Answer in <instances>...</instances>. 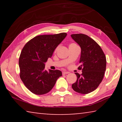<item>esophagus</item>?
<instances>
[{
	"instance_id": "obj_1",
	"label": "esophagus",
	"mask_w": 122,
	"mask_h": 122,
	"mask_svg": "<svg viewBox=\"0 0 122 122\" xmlns=\"http://www.w3.org/2000/svg\"><path fill=\"white\" fill-rule=\"evenodd\" d=\"M69 73L68 71H62V74L63 75H65V74H69Z\"/></svg>"
}]
</instances>
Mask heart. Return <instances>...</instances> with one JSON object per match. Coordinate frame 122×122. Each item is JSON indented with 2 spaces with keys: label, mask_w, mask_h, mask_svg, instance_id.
<instances>
[{
  "label": "heart",
  "mask_w": 122,
  "mask_h": 122,
  "mask_svg": "<svg viewBox=\"0 0 122 122\" xmlns=\"http://www.w3.org/2000/svg\"><path fill=\"white\" fill-rule=\"evenodd\" d=\"M73 45H75V44H71V45H69V46H73ZM57 49V47L56 48V49H55V51H56Z\"/></svg>",
  "instance_id": "b5f03b06"
}]
</instances>
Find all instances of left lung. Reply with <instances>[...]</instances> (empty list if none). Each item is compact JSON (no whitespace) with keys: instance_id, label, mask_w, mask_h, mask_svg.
Instances as JSON below:
<instances>
[{"instance_id":"obj_1","label":"left lung","mask_w":122,"mask_h":122,"mask_svg":"<svg viewBox=\"0 0 122 122\" xmlns=\"http://www.w3.org/2000/svg\"><path fill=\"white\" fill-rule=\"evenodd\" d=\"M71 38L81 47L79 62L82 68L81 75L75 73L77 80L71 85L75 92L82 94L92 92L102 82L106 70V57L96 41L86 35L75 34Z\"/></svg>"}]
</instances>
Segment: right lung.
I'll use <instances>...</instances> for the list:
<instances>
[{
  "instance_id": "add662e5",
  "label": "right lung",
  "mask_w": 122,
  "mask_h": 122,
  "mask_svg": "<svg viewBox=\"0 0 122 122\" xmlns=\"http://www.w3.org/2000/svg\"><path fill=\"white\" fill-rule=\"evenodd\" d=\"M66 33L34 37L25 45L19 60L20 77L32 93L44 95L52 89L59 77V70H45V63L65 39Z\"/></svg>"
}]
</instances>
